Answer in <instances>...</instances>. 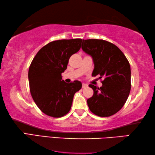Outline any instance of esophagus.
<instances>
[{"instance_id":"34e87169","label":"esophagus","mask_w":155,"mask_h":155,"mask_svg":"<svg viewBox=\"0 0 155 155\" xmlns=\"http://www.w3.org/2000/svg\"><path fill=\"white\" fill-rule=\"evenodd\" d=\"M88 87V85L86 84H82V88H86Z\"/></svg>"}]
</instances>
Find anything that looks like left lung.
I'll list each match as a JSON object with an SVG mask.
<instances>
[{"label":"left lung","instance_id":"8db88e82","mask_svg":"<svg viewBox=\"0 0 155 155\" xmlns=\"http://www.w3.org/2000/svg\"><path fill=\"white\" fill-rule=\"evenodd\" d=\"M82 49L94 63L92 76L104 77L100 88L93 84V95L87 100L90 110L100 117H110L125 104L131 88L130 66L123 52L103 40H83Z\"/></svg>","mask_w":155,"mask_h":155}]
</instances>
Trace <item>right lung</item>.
<instances>
[{
  "label": "right lung",
  "mask_w": 155,
  "mask_h": 155,
  "mask_svg": "<svg viewBox=\"0 0 155 155\" xmlns=\"http://www.w3.org/2000/svg\"><path fill=\"white\" fill-rule=\"evenodd\" d=\"M82 42L80 38L51 42L32 60L28 73L30 92L35 104L47 115L61 117L67 115L75 93L82 88L80 81L67 84L61 75L70 57L80 50Z\"/></svg>",
  "instance_id": "right-lung-1"
}]
</instances>
